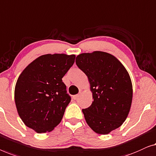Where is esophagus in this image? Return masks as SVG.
<instances>
[{
  "label": "esophagus",
  "mask_w": 156,
  "mask_h": 156,
  "mask_svg": "<svg viewBox=\"0 0 156 156\" xmlns=\"http://www.w3.org/2000/svg\"><path fill=\"white\" fill-rule=\"evenodd\" d=\"M79 96H80V95H78H78H73V100H77L78 99V98H79Z\"/></svg>",
  "instance_id": "obj_1"
}]
</instances>
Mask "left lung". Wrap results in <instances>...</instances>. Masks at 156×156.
Instances as JSON below:
<instances>
[{
	"mask_svg": "<svg viewBox=\"0 0 156 156\" xmlns=\"http://www.w3.org/2000/svg\"><path fill=\"white\" fill-rule=\"evenodd\" d=\"M76 65L88 78L93 102L83 109L85 121L99 134H107L126 120L133 89L128 72L121 62L103 51L79 54Z\"/></svg>",
	"mask_w": 156,
	"mask_h": 156,
	"instance_id": "1",
	"label": "left lung"
}]
</instances>
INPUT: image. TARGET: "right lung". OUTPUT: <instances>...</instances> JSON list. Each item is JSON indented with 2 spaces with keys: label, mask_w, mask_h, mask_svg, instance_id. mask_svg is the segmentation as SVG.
<instances>
[{
  "label": "right lung",
  "mask_w": 156,
  "mask_h": 156,
  "mask_svg": "<svg viewBox=\"0 0 156 156\" xmlns=\"http://www.w3.org/2000/svg\"><path fill=\"white\" fill-rule=\"evenodd\" d=\"M75 58L64 54L42 55L30 63L17 79V112L26 126L36 132L51 131L62 119L71 100L62 78Z\"/></svg>",
  "instance_id": "obj_1"
}]
</instances>
